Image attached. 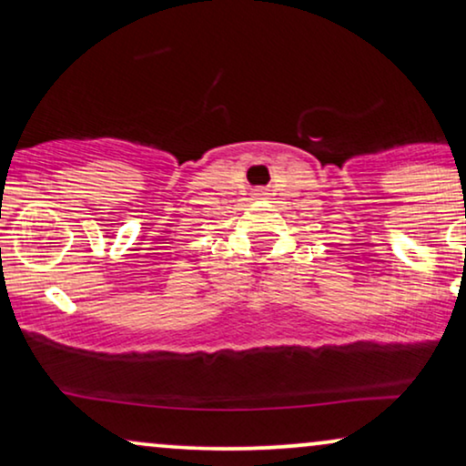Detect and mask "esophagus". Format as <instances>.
Here are the masks:
<instances>
[{
	"label": "esophagus",
	"mask_w": 466,
	"mask_h": 466,
	"mask_svg": "<svg viewBox=\"0 0 466 466\" xmlns=\"http://www.w3.org/2000/svg\"><path fill=\"white\" fill-rule=\"evenodd\" d=\"M253 198L264 199V198H267V189H253Z\"/></svg>",
	"instance_id": "34e87169"
}]
</instances>
